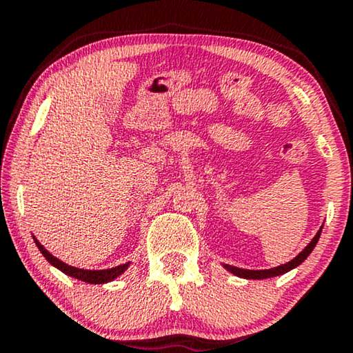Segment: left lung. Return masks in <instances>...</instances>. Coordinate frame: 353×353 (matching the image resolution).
Wrapping results in <instances>:
<instances>
[{
	"instance_id": "left-lung-1",
	"label": "left lung",
	"mask_w": 353,
	"mask_h": 353,
	"mask_svg": "<svg viewBox=\"0 0 353 353\" xmlns=\"http://www.w3.org/2000/svg\"><path fill=\"white\" fill-rule=\"evenodd\" d=\"M321 231H323V225H321V228H319V231L316 232V236L312 239V242H310L308 245L305 247L303 250L300 252L299 255L294 258V260L284 263V265H279V266H276V268H270V270H243V268H237V266H231V265H223V266L229 272H232V274H236V276H239V278H243V279H270V278H276V276L285 274V272H289L290 270H294V268H297L299 265H302V263L307 260V256L313 252V248L316 247V243L319 241V236H321Z\"/></svg>"
}]
</instances>
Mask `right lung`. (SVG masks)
Wrapping results in <instances>:
<instances>
[{
	"instance_id": "add662e5",
	"label": "right lung",
	"mask_w": 353,
	"mask_h": 353,
	"mask_svg": "<svg viewBox=\"0 0 353 353\" xmlns=\"http://www.w3.org/2000/svg\"><path fill=\"white\" fill-rule=\"evenodd\" d=\"M34 242H35V245L39 247L41 255H43L46 260L50 261V265L58 268L59 271H63L64 274L70 276V278L83 281V283H88V284H106V283H110V281H114L117 276H121L122 272H124L130 266V261H128V263H124V265H119V266H114V268H108V270H82V268H74L70 265H65L64 261L58 260V258L51 255V253L46 250V248L41 245V243L37 241L35 237H34Z\"/></svg>"
}]
</instances>
